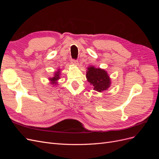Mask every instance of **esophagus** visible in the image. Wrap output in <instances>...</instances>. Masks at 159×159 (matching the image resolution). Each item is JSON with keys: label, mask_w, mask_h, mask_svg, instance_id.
Listing matches in <instances>:
<instances>
[{"label": "esophagus", "mask_w": 159, "mask_h": 159, "mask_svg": "<svg viewBox=\"0 0 159 159\" xmlns=\"http://www.w3.org/2000/svg\"><path fill=\"white\" fill-rule=\"evenodd\" d=\"M78 60H74V59H71V64H78Z\"/></svg>", "instance_id": "34e87169"}]
</instances>
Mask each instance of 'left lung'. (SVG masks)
I'll return each mask as SVG.
<instances>
[{
  "mask_svg": "<svg viewBox=\"0 0 159 159\" xmlns=\"http://www.w3.org/2000/svg\"><path fill=\"white\" fill-rule=\"evenodd\" d=\"M86 77L88 81L93 86V89L95 91L102 92L110 87V78L104 70L95 68L92 66L89 67Z\"/></svg>",
  "mask_w": 159,
  "mask_h": 159,
  "instance_id": "1",
  "label": "left lung"
}]
</instances>
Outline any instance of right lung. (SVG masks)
Masks as SVG:
<instances>
[{"label": "right lung", "instance_id": "1", "mask_svg": "<svg viewBox=\"0 0 159 159\" xmlns=\"http://www.w3.org/2000/svg\"><path fill=\"white\" fill-rule=\"evenodd\" d=\"M60 73L59 71H56V73L54 74V77H53L52 78L50 79L51 80V81H52V84H56V81L57 80L60 79Z\"/></svg>", "mask_w": 159, "mask_h": 159}]
</instances>
